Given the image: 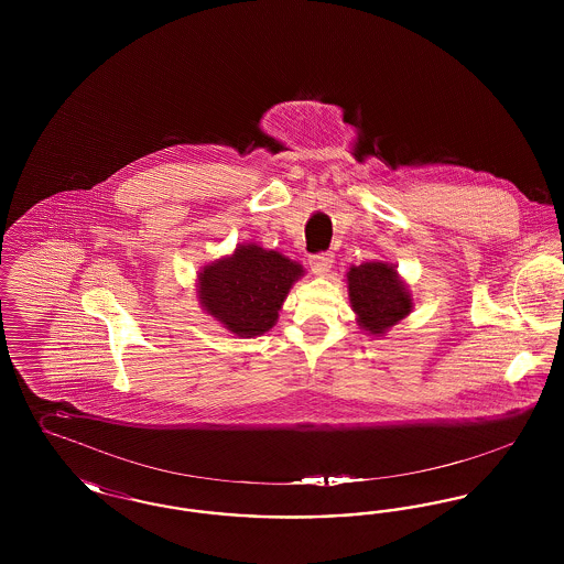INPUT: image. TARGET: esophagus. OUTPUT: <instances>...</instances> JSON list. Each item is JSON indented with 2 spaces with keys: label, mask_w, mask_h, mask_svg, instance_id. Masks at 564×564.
Instances as JSON below:
<instances>
[{
  "label": "esophagus",
  "mask_w": 564,
  "mask_h": 564,
  "mask_svg": "<svg viewBox=\"0 0 564 564\" xmlns=\"http://www.w3.org/2000/svg\"><path fill=\"white\" fill-rule=\"evenodd\" d=\"M308 264H311V270L315 272V274H327L329 269H332V264H334V256L329 253V251H323V253H315V256H311V260H308Z\"/></svg>",
  "instance_id": "obj_1"
}]
</instances>
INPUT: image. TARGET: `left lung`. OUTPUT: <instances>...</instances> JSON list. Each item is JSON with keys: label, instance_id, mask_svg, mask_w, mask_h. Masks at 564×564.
<instances>
[{"label": "left lung", "instance_id": "1", "mask_svg": "<svg viewBox=\"0 0 564 564\" xmlns=\"http://www.w3.org/2000/svg\"><path fill=\"white\" fill-rule=\"evenodd\" d=\"M350 308L368 336H384L414 308V297L395 264L372 260L347 272Z\"/></svg>", "mask_w": 564, "mask_h": 564}]
</instances>
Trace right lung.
I'll list each match as a JSON object with an SVG mask.
<instances>
[{
	"label": "right lung",
	"instance_id": "right-lung-1",
	"mask_svg": "<svg viewBox=\"0 0 564 564\" xmlns=\"http://www.w3.org/2000/svg\"><path fill=\"white\" fill-rule=\"evenodd\" d=\"M302 276V264L281 251L241 242L230 256L198 270L196 297L230 334L256 338L274 327L285 297Z\"/></svg>",
	"mask_w": 564,
	"mask_h": 564
}]
</instances>
